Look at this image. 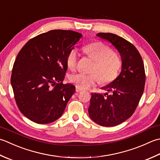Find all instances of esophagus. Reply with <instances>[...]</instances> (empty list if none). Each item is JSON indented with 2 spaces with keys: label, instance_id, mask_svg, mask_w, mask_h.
<instances>
[{
  "label": "esophagus",
  "instance_id": "1",
  "mask_svg": "<svg viewBox=\"0 0 160 160\" xmlns=\"http://www.w3.org/2000/svg\"><path fill=\"white\" fill-rule=\"evenodd\" d=\"M83 89H81V88H80V87H76V91L77 92H82Z\"/></svg>",
  "mask_w": 160,
  "mask_h": 160
}]
</instances>
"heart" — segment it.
Listing matches in <instances>:
<instances>
[{
	"label": "heart",
	"instance_id": "heart-1",
	"mask_svg": "<svg viewBox=\"0 0 160 160\" xmlns=\"http://www.w3.org/2000/svg\"><path fill=\"white\" fill-rule=\"evenodd\" d=\"M86 54L95 61L92 72L85 74L78 73L69 77V81L78 87L89 88L98 82L108 83L117 77L121 66V60L117 52L111 51L110 48L102 42H93L84 47ZM78 62L77 50L73 49L67 57V67L69 69H76Z\"/></svg>",
	"mask_w": 160,
	"mask_h": 160
}]
</instances>
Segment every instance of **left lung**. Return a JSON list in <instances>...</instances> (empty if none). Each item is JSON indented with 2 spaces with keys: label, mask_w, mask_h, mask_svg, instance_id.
Masks as SVG:
<instances>
[{
  "label": "left lung",
  "mask_w": 160,
  "mask_h": 160,
  "mask_svg": "<svg viewBox=\"0 0 160 160\" xmlns=\"http://www.w3.org/2000/svg\"><path fill=\"white\" fill-rule=\"evenodd\" d=\"M96 36L111 43L120 53L121 71L102 87L112 94L92 93L88 112L96 123L112 127L123 123L135 111L144 90V65L139 51L127 40L112 33L100 32Z\"/></svg>",
  "instance_id": "1"
}]
</instances>
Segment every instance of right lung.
I'll return each mask as SVG.
<instances>
[{"mask_svg":"<svg viewBox=\"0 0 160 160\" xmlns=\"http://www.w3.org/2000/svg\"><path fill=\"white\" fill-rule=\"evenodd\" d=\"M82 37L72 30H51L28 41L18 52L11 84L18 108L28 119L50 123L63 114L76 91L73 84L62 83L67 57Z\"/></svg>","mask_w":160,"mask_h":160,"instance_id":"1","label":"right lung"}]
</instances>
